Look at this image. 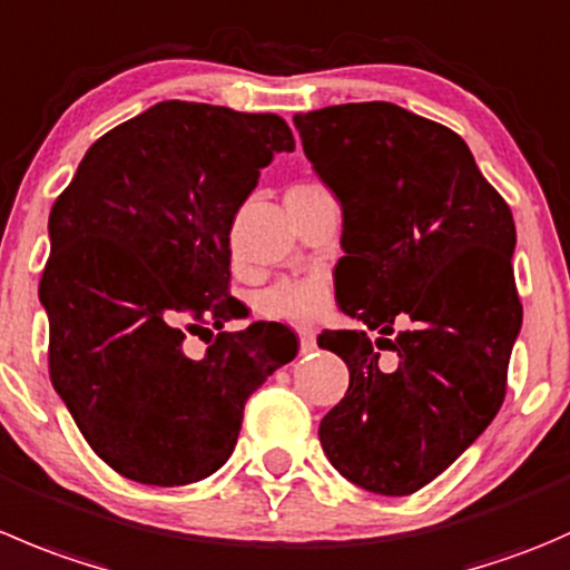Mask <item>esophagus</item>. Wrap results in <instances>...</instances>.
<instances>
[{
	"mask_svg": "<svg viewBox=\"0 0 570 570\" xmlns=\"http://www.w3.org/2000/svg\"><path fill=\"white\" fill-rule=\"evenodd\" d=\"M297 336H301V353H312L314 347H317V334H314V328H297Z\"/></svg>",
	"mask_w": 570,
	"mask_h": 570,
	"instance_id": "obj_1",
	"label": "esophagus"
}]
</instances>
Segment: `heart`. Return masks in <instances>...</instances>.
I'll list each match as a JSON object with an SVG mask.
<instances>
[{
  "label": "heart",
  "mask_w": 570,
  "mask_h": 570,
  "mask_svg": "<svg viewBox=\"0 0 570 570\" xmlns=\"http://www.w3.org/2000/svg\"><path fill=\"white\" fill-rule=\"evenodd\" d=\"M325 297H328V284L320 275H308V278H295V281H281L273 289L264 292L258 297V308L267 317H281V320H314L320 317L325 306Z\"/></svg>",
  "instance_id": "b5f03b06"
}]
</instances>
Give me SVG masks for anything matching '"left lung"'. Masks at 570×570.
<instances>
[{
	"mask_svg": "<svg viewBox=\"0 0 570 570\" xmlns=\"http://www.w3.org/2000/svg\"><path fill=\"white\" fill-rule=\"evenodd\" d=\"M303 153L342 206L336 301L367 331H323L351 370L320 423L331 465L379 495H409L476 443L504 403L518 340L515 223L468 145L392 102L295 116ZM395 316L410 328L386 341ZM379 350L399 353L384 365Z\"/></svg>",
	"mask_w": 570,
	"mask_h": 570,
	"instance_id": "1",
	"label": "left lung"
}]
</instances>
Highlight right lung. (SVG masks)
<instances>
[{"instance_id": "obj_1", "label": "right lung", "mask_w": 570, "mask_h": 570, "mask_svg": "<svg viewBox=\"0 0 570 570\" xmlns=\"http://www.w3.org/2000/svg\"><path fill=\"white\" fill-rule=\"evenodd\" d=\"M292 150L281 116L169 99L97 138L55 200L38 289L49 375L121 476L158 488L212 476L234 454L247 397L295 358L278 323L223 331L242 317L230 225L258 169ZM197 330L209 347L191 360L183 340Z\"/></svg>"}]
</instances>
